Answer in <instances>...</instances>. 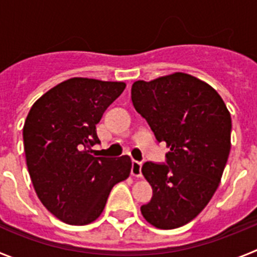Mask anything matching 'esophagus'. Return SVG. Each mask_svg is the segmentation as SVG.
Masks as SVG:
<instances>
[{
	"mask_svg": "<svg viewBox=\"0 0 257 257\" xmlns=\"http://www.w3.org/2000/svg\"><path fill=\"white\" fill-rule=\"evenodd\" d=\"M131 175H133L134 178H142V163L138 162V161H133Z\"/></svg>",
	"mask_w": 257,
	"mask_h": 257,
	"instance_id": "obj_1",
	"label": "esophagus"
}]
</instances>
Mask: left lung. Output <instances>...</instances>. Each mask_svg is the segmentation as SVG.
Here are the masks:
<instances>
[{
    "mask_svg": "<svg viewBox=\"0 0 257 257\" xmlns=\"http://www.w3.org/2000/svg\"><path fill=\"white\" fill-rule=\"evenodd\" d=\"M131 100L170 149L167 163L143 165L153 197L142 215L158 229L185 225L219 187L230 152V113L215 88L181 72L136 81Z\"/></svg>",
    "mask_w": 257,
    "mask_h": 257,
    "instance_id": "obj_1",
    "label": "left lung"
}]
</instances>
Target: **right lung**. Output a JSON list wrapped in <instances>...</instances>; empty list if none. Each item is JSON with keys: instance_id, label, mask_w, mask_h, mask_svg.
Wrapping results in <instances>:
<instances>
[{"instance_id": "obj_1", "label": "right lung", "mask_w": 257, "mask_h": 257, "mask_svg": "<svg viewBox=\"0 0 257 257\" xmlns=\"http://www.w3.org/2000/svg\"><path fill=\"white\" fill-rule=\"evenodd\" d=\"M126 83L74 77L32 105L23 127L27 167L38 198L55 217L86 225L100 216L109 193L131 172V158L94 157L96 124Z\"/></svg>"}]
</instances>
